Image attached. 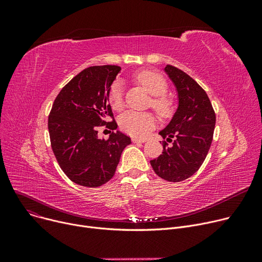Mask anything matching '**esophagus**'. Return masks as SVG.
<instances>
[{"mask_svg": "<svg viewBox=\"0 0 262 262\" xmlns=\"http://www.w3.org/2000/svg\"><path fill=\"white\" fill-rule=\"evenodd\" d=\"M132 141H133L134 143H143V142H145V141H146V139H139V138H133V139H132Z\"/></svg>", "mask_w": 262, "mask_h": 262, "instance_id": "1", "label": "esophagus"}]
</instances>
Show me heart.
Segmentation results:
<instances>
[{
	"label": "heart",
	"mask_w": 262,
	"mask_h": 262,
	"mask_svg": "<svg viewBox=\"0 0 262 262\" xmlns=\"http://www.w3.org/2000/svg\"><path fill=\"white\" fill-rule=\"evenodd\" d=\"M135 78L153 95L150 100L152 106L161 117L170 115L172 109V102L167 98L168 84L166 79L157 72L150 70H142L135 74ZM108 101L112 107L120 110L123 107V84L120 79H117L112 85L108 92ZM119 123L121 128L133 137L143 138L156 125V119L152 114L127 112L123 114Z\"/></svg>",
	"instance_id": "1"
}]
</instances>
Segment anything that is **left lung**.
Segmentation results:
<instances>
[{"mask_svg":"<svg viewBox=\"0 0 262 262\" xmlns=\"http://www.w3.org/2000/svg\"><path fill=\"white\" fill-rule=\"evenodd\" d=\"M178 93V107L162 136V154L150 160L155 173L168 182H183L202 166L210 148L215 114L207 93L181 69L164 68ZM168 142L172 144L169 146Z\"/></svg>","mask_w":262,"mask_h":262,"instance_id":"obj_1","label":"left lung"}]
</instances>
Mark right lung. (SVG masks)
I'll return each mask as SVG.
<instances>
[{"label": "right lung", "mask_w": 262, "mask_h": 262, "mask_svg": "<svg viewBox=\"0 0 262 262\" xmlns=\"http://www.w3.org/2000/svg\"><path fill=\"white\" fill-rule=\"evenodd\" d=\"M120 71L119 66L89 67L53 103L48 121L51 146L63 173L77 185L96 188L112 180L123 149L130 144L129 137L120 132L98 138V127H118L108 92ZM108 116L112 122L105 121Z\"/></svg>", "instance_id": "right-lung-1"}]
</instances>
